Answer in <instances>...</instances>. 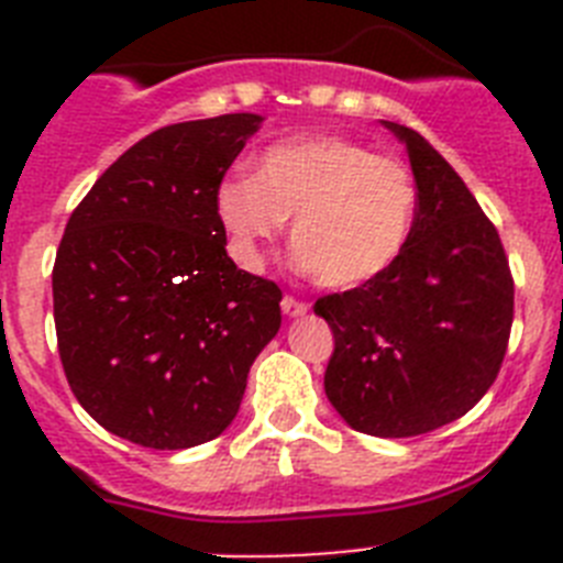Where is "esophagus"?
<instances>
[{"label":"esophagus","instance_id":"obj_1","mask_svg":"<svg viewBox=\"0 0 563 563\" xmlns=\"http://www.w3.org/2000/svg\"><path fill=\"white\" fill-rule=\"evenodd\" d=\"M282 312H285V316H290V318L305 316L307 305H305V301H298L296 296H285V298H282Z\"/></svg>","mask_w":563,"mask_h":563}]
</instances>
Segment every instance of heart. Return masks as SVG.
I'll return each instance as SVG.
<instances>
[{"instance_id":"b5f03b06","label":"heart","mask_w":563,"mask_h":563,"mask_svg":"<svg viewBox=\"0 0 563 563\" xmlns=\"http://www.w3.org/2000/svg\"><path fill=\"white\" fill-rule=\"evenodd\" d=\"M417 202L406 163L332 134L273 143L253 177H228L217 191V213L242 262L256 265L292 220L298 265L332 290L369 285L400 262Z\"/></svg>"}]
</instances>
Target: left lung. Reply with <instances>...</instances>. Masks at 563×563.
<instances>
[{"label":"left lung","instance_id":"left-lung-1","mask_svg":"<svg viewBox=\"0 0 563 563\" xmlns=\"http://www.w3.org/2000/svg\"><path fill=\"white\" fill-rule=\"evenodd\" d=\"M409 148L417 222L377 282L330 292L316 316L335 350L324 389L352 429L417 437L467 415L494 386L514 327V276L494 222L420 132L383 121Z\"/></svg>","mask_w":563,"mask_h":563}]
</instances>
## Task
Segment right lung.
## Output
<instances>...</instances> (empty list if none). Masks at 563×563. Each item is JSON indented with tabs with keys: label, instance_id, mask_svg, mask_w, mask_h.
Instances as JSON below:
<instances>
[{
	"label": "right lung",
	"instance_id": "obj_1",
	"mask_svg": "<svg viewBox=\"0 0 563 563\" xmlns=\"http://www.w3.org/2000/svg\"><path fill=\"white\" fill-rule=\"evenodd\" d=\"M251 112L146 134L78 202L53 265L64 375L98 426L157 451L220 437L282 327L276 282L239 271L217 213Z\"/></svg>",
	"mask_w": 563,
	"mask_h": 563
}]
</instances>
